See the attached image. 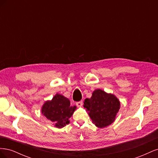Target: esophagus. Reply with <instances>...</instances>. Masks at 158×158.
I'll return each mask as SVG.
<instances>
[{
    "instance_id": "obj_1",
    "label": "esophagus",
    "mask_w": 158,
    "mask_h": 158,
    "mask_svg": "<svg viewBox=\"0 0 158 158\" xmlns=\"http://www.w3.org/2000/svg\"><path fill=\"white\" fill-rule=\"evenodd\" d=\"M76 105L77 106V107H82V105H83V102L80 101V102H76Z\"/></svg>"
}]
</instances>
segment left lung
I'll use <instances>...</instances> for the list:
<instances>
[{
  "instance_id": "left-lung-1",
  "label": "left lung",
  "mask_w": 158,
  "mask_h": 158,
  "mask_svg": "<svg viewBox=\"0 0 158 158\" xmlns=\"http://www.w3.org/2000/svg\"><path fill=\"white\" fill-rule=\"evenodd\" d=\"M84 103L92 123L100 128L113 123L120 109V102L115 95L100 89H95L92 97L85 99Z\"/></svg>"
}]
</instances>
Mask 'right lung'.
Masks as SVG:
<instances>
[{"label":"right lung","mask_w":158,"mask_h":158,"mask_svg":"<svg viewBox=\"0 0 158 158\" xmlns=\"http://www.w3.org/2000/svg\"><path fill=\"white\" fill-rule=\"evenodd\" d=\"M71 106L70 100L63 95L56 94L51 101H47L41 108V113L54 123L56 128H63L70 123L69 118L76 110Z\"/></svg>","instance_id":"add662e5"}]
</instances>
